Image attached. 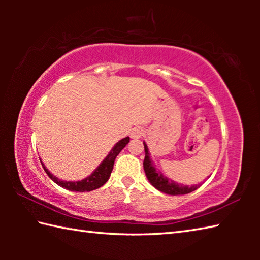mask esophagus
I'll return each instance as SVG.
<instances>
[{
	"label": "esophagus",
	"mask_w": 260,
	"mask_h": 260,
	"mask_svg": "<svg viewBox=\"0 0 260 260\" xmlns=\"http://www.w3.org/2000/svg\"><path fill=\"white\" fill-rule=\"evenodd\" d=\"M143 134H144V131H143V128H141V127H135V128L131 131L132 139H140Z\"/></svg>",
	"instance_id": "1"
}]
</instances>
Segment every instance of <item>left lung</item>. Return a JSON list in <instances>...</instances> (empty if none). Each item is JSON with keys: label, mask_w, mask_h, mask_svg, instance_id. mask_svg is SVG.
Here are the masks:
<instances>
[{"label": "left lung", "mask_w": 260, "mask_h": 260, "mask_svg": "<svg viewBox=\"0 0 260 260\" xmlns=\"http://www.w3.org/2000/svg\"><path fill=\"white\" fill-rule=\"evenodd\" d=\"M143 144H144V151H146V157H144V160H143L144 172H146L149 182H150L152 186L157 189V190L167 193V195L177 196V195L189 193L193 190H196L197 188H200V183L193 184V186H190V187L184 186L182 183L175 182L173 180L165 177L160 171H157L156 165L153 164V161L150 158L148 146L146 144V142H143Z\"/></svg>", "instance_id": "obj_1"}]
</instances>
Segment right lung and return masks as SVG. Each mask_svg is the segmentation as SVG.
<instances>
[{
  "label": "right lung",
  "mask_w": 260,
  "mask_h": 260,
  "mask_svg": "<svg viewBox=\"0 0 260 260\" xmlns=\"http://www.w3.org/2000/svg\"><path fill=\"white\" fill-rule=\"evenodd\" d=\"M128 142H129L128 136H126V138L118 141V142L114 144L113 148L111 149V151L108 153V156L101 161V164L96 167V169L89 175H88L87 178L80 180V181H64V180H60L59 178H57L54 174L50 173V171L47 169L42 161L41 164H42L43 170H45L46 173L48 174V177H49L56 184H58L59 187L68 189V190H71V191H79V192L91 191L100 187H102L103 184L108 181L112 172L114 159H116V157L119 155V152L126 147V144Z\"/></svg>",
  "instance_id": "obj_1"
}]
</instances>
